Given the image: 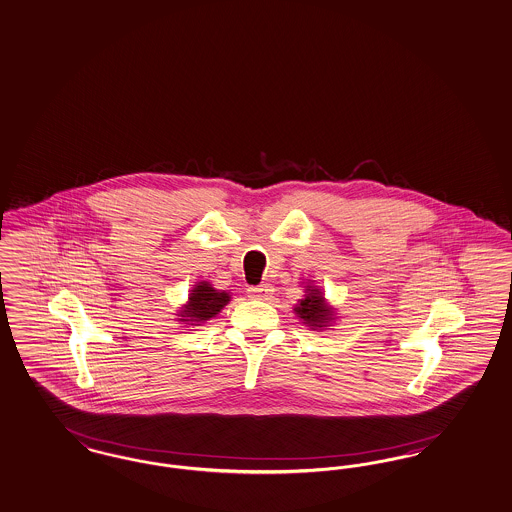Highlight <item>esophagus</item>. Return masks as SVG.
I'll return each instance as SVG.
<instances>
[{
  "label": "esophagus",
  "mask_w": 512,
  "mask_h": 512,
  "mask_svg": "<svg viewBox=\"0 0 512 512\" xmlns=\"http://www.w3.org/2000/svg\"><path fill=\"white\" fill-rule=\"evenodd\" d=\"M272 291H274V289H272L268 283H263V285H257V287H249V289H247V297L255 300H270Z\"/></svg>",
  "instance_id": "obj_1"
}]
</instances>
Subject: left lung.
I'll return each instance as SVG.
<instances>
[{"label": "left lung", "mask_w": 512, "mask_h": 512, "mask_svg": "<svg viewBox=\"0 0 512 512\" xmlns=\"http://www.w3.org/2000/svg\"><path fill=\"white\" fill-rule=\"evenodd\" d=\"M295 314L314 331L327 327L335 319V310L325 302V297L314 285H306V295L295 306Z\"/></svg>", "instance_id": "left-lung-1"}]
</instances>
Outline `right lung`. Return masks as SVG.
<instances>
[{
  "label": "right lung",
  "instance_id": "right-lung-1",
  "mask_svg": "<svg viewBox=\"0 0 512 512\" xmlns=\"http://www.w3.org/2000/svg\"><path fill=\"white\" fill-rule=\"evenodd\" d=\"M230 300L227 291L213 289L210 282H198L193 287L187 304L179 310V321H187L189 325H200L208 319L215 318Z\"/></svg>",
  "mask_w": 512,
  "mask_h": 512
}]
</instances>
